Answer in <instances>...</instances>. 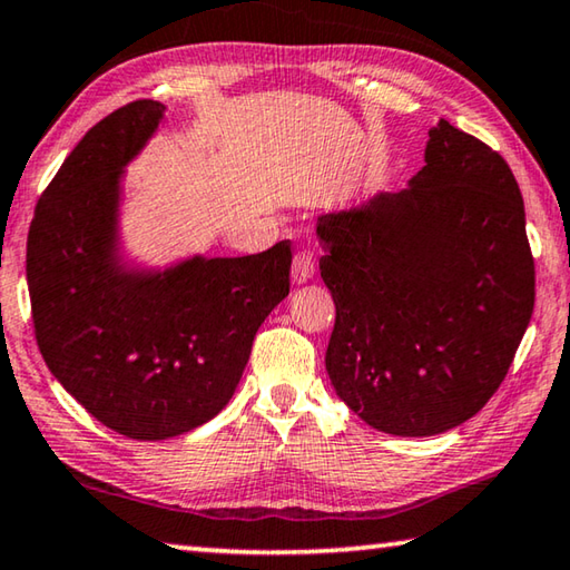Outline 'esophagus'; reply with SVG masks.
Listing matches in <instances>:
<instances>
[{
  "label": "esophagus",
  "instance_id": "obj_1",
  "mask_svg": "<svg viewBox=\"0 0 570 570\" xmlns=\"http://www.w3.org/2000/svg\"><path fill=\"white\" fill-rule=\"evenodd\" d=\"M314 268H317V264H314V253L302 248V250L294 256V264H292V282H294V284L309 282V278L314 276Z\"/></svg>",
  "mask_w": 570,
  "mask_h": 570
}]
</instances>
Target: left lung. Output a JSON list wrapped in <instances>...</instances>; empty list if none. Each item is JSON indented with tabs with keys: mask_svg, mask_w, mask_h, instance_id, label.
I'll return each mask as SVG.
<instances>
[{
	"mask_svg": "<svg viewBox=\"0 0 570 570\" xmlns=\"http://www.w3.org/2000/svg\"><path fill=\"white\" fill-rule=\"evenodd\" d=\"M401 193L320 215L327 373L367 426L433 436L497 393L535 304L525 205L494 149L441 119Z\"/></svg>",
	"mask_w": 570,
	"mask_h": 570,
	"instance_id": "8db88e82",
	"label": "left lung"
}]
</instances>
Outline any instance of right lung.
<instances>
[{"instance_id": "right-lung-1", "label": "right lung", "mask_w": 570, "mask_h": 570, "mask_svg": "<svg viewBox=\"0 0 570 570\" xmlns=\"http://www.w3.org/2000/svg\"><path fill=\"white\" fill-rule=\"evenodd\" d=\"M161 116L165 106L141 98L98 121L40 195L27 236L45 363L96 421L139 441L179 436L223 411L292 268L288 240L165 271L121 264V175Z\"/></svg>"}]
</instances>
